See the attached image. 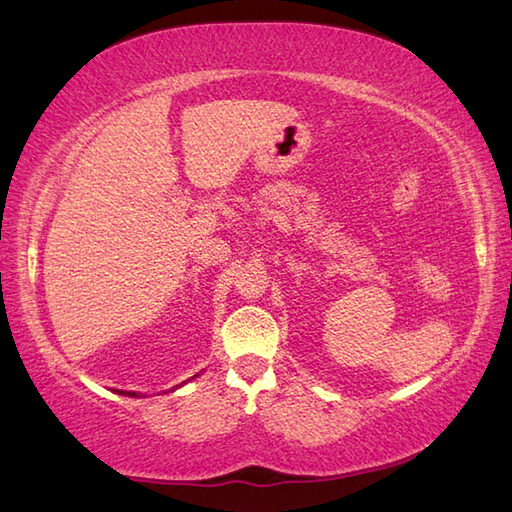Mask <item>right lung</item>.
Returning a JSON list of instances; mask_svg holds the SVG:
<instances>
[{"label":"right lung","instance_id":"right-lung-1","mask_svg":"<svg viewBox=\"0 0 512 512\" xmlns=\"http://www.w3.org/2000/svg\"><path fill=\"white\" fill-rule=\"evenodd\" d=\"M120 392V395H128V397H135V392H124V390H117Z\"/></svg>","mask_w":512,"mask_h":512}]
</instances>
